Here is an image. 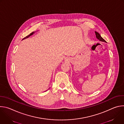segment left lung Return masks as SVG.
<instances>
[{
  "mask_svg": "<svg viewBox=\"0 0 124 124\" xmlns=\"http://www.w3.org/2000/svg\"><path fill=\"white\" fill-rule=\"evenodd\" d=\"M95 33H96V37H97V38L98 39V40H99L100 41H102V42H106V41L101 37V36L100 35V34L98 33V32H96V31H95Z\"/></svg>",
  "mask_w": 124,
  "mask_h": 124,
  "instance_id": "left-lung-1",
  "label": "left lung"
}]
</instances>
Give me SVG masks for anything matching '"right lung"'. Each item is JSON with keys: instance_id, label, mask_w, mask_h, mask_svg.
Masks as SVG:
<instances>
[{"instance_id": "add662e5", "label": "right lung", "mask_w": 124, "mask_h": 124, "mask_svg": "<svg viewBox=\"0 0 124 124\" xmlns=\"http://www.w3.org/2000/svg\"><path fill=\"white\" fill-rule=\"evenodd\" d=\"M33 33H34V32H32V33H30L29 35H28V36H26L25 37H24V38L23 39H25V38H28L29 36H31V35H32Z\"/></svg>"}]
</instances>
